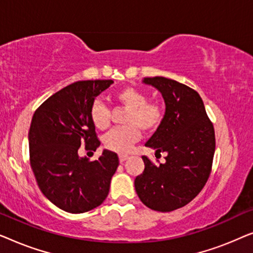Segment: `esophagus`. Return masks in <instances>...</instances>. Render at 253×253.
<instances>
[{"mask_svg":"<svg viewBox=\"0 0 253 253\" xmlns=\"http://www.w3.org/2000/svg\"><path fill=\"white\" fill-rule=\"evenodd\" d=\"M127 158H129V157H127L126 154H120V155H119V159H120V162H121V164H123L124 161L127 160Z\"/></svg>","mask_w":253,"mask_h":253,"instance_id":"esophagus-1","label":"esophagus"}]
</instances>
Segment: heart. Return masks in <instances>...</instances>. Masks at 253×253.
<instances>
[{
	"label": "heart",
	"mask_w": 253,
	"mask_h": 253,
	"mask_svg": "<svg viewBox=\"0 0 253 253\" xmlns=\"http://www.w3.org/2000/svg\"><path fill=\"white\" fill-rule=\"evenodd\" d=\"M115 99L127 110L123 120L124 127H116L103 137V145L110 151L126 153L137 143L144 132H154L160 126L164 117L161 106L155 101H147L141 89L124 87L115 94ZM89 119L96 129L103 130L109 126V110L101 101L93 102Z\"/></svg>",
	"instance_id": "b5f03b06"
}]
</instances>
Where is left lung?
<instances>
[{"mask_svg":"<svg viewBox=\"0 0 253 253\" xmlns=\"http://www.w3.org/2000/svg\"><path fill=\"white\" fill-rule=\"evenodd\" d=\"M143 83L157 88L166 105L160 126L145 146L167 157L159 166L143 157L145 169L134 179V188L148 209L170 212L191 202L210 177L215 151L213 124L195 89L165 77L144 78Z\"/></svg>","mask_w":253,"mask_h":253,"instance_id":"8db88e82","label":"left lung"}]
</instances>
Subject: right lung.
<instances>
[{
  "instance_id": "1",
  "label": "right lung",
  "mask_w": 253,
  "mask_h": 253,
  "mask_svg": "<svg viewBox=\"0 0 253 253\" xmlns=\"http://www.w3.org/2000/svg\"><path fill=\"white\" fill-rule=\"evenodd\" d=\"M113 81H81L48 98L34 113L29 132L30 162L41 192L69 213L88 212L107 198L119 157L103 150L98 160L78 150L100 146L89 110Z\"/></svg>"
}]
</instances>
